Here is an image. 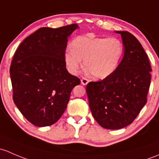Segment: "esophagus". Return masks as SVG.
Returning <instances> with one entry per match:
<instances>
[{
  "label": "esophagus",
  "mask_w": 159,
  "mask_h": 159,
  "mask_svg": "<svg viewBox=\"0 0 159 159\" xmlns=\"http://www.w3.org/2000/svg\"><path fill=\"white\" fill-rule=\"evenodd\" d=\"M81 84H83V85H87V84H88V80L87 79V78H81Z\"/></svg>",
  "instance_id": "esophagus-1"
}]
</instances>
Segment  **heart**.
<instances>
[{
  "label": "heart",
  "mask_w": 159,
  "mask_h": 159,
  "mask_svg": "<svg viewBox=\"0 0 159 159\" xmlns=\"http://www.w3.org/2000/svg\"><path fill=\"white\" fill-rule=\"evenodd\" d=\"M124 53V45L119 38L95 37L92 34L79 36L64 55L65 63L71 75H77L82 66L93 78L104 79L119 66Z\"/></svg>",
  "instance_id": "obj_1"
}]
</instances>
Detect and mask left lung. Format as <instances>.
I'll return each instance as SVG.
<instances>
[{"label": "left lung", "mask_w": 159, "mask_h": 159, "mask_svg": "<svg viewBox=\"0 0 159 159\" xmlns=\"http://www.w3.org/2000/svg\"><path fill=\"white\" fill-rule=\"evenodd\" d=\"M120 33L124 56L111 75L87 84L89 107L102 127L119 129L133 123L147 102L151 82L148 56L139 40L127 31Z\"/></svg>", "instance_id": "obj_1"}]
</instances>
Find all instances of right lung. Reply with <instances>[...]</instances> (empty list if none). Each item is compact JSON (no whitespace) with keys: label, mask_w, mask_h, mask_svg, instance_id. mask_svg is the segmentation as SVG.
Returning a JSON list of instances; mask_svg holds the SVG:
<instances>
[{"label":"right lung","mask_w":159,"mask_h":159,"mask_svg":"<svg viewBox=\"0 0 159 159\" xmlns=\"http://www.w3.org/2000/svg\"><path fill=\"white\" fill-rule=\"evenodd\" d=\"M76 23L52 29L42 27L16 49L10 68L13 100L34 126H51L59 120L71 90L81 81L66 69L64 55L68 37Z\"/></svg>","instance_id":"right-lung-1"}]
</instances>
